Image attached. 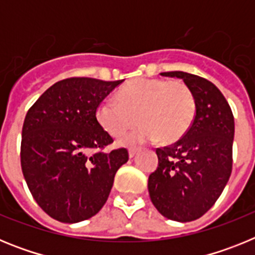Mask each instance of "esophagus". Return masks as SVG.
Segmentation results:
<instances>
[{
  "label": "esophagus",
  "instance_id": "esophagus-1",
  "mask_svg": "<svg viewBox=\"0 0 255 255\" xmlns=\"http://www.w3.org/2000/svg\"><path fill=\"white\" fill-rule=\"evenodd\" d=\"M136 148H129V157L130 158H132V157H134L135 155V153H136Z\"/></svg>",
  "mask_w": 255,
  "mask_h": 255
}]
</instances>
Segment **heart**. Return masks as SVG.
Segmentation results:
<instances>
[{"instance_id": "b5f03b06", "label": "heart", "mask_w": 255, "mask_h": 255, "mask_svg": "<svg viewBox=\"0 0 255 255\" xmlns=\"http://www.w3.org/2000/svg\"><path fill=\"white\" fill-rule=\"evenodd\" d=\"M119 101L106 98L97 107V120L103 129L117 138L139 121L143 125L124 135V144L145 143L159 138L173 143L188 132L197 114V101L182 82L163 79H136L123 87Z\"/></svg>"}]
</instances>
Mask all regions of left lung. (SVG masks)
<instances>
[{"label":"left lung","mask_w":255,"mask_h":255,"mask_svg":"<svg viewBox=\"0 0 255 255\" xmlns=\"http://www.w3.org/2000/svg\"><path fill=\"white\" fill-rule=\"evenodd\" d=\"M180 78L194 93V123L181 139L157 148L158 167L148 190L162 216L179 222L198 220L220 198L233 171L234 115L213 83L184 71L161 73Z\"/></svg>","instance_id":"1"}]
</instances>
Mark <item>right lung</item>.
Instances as JSON below:
<instances>
[{
  "label": "right lung",
  "mask_w": 255,
  "mask_h": 255,
  "mask_svg": "<svg viewBox=\"0 0 255 255\" xmlns=\"http://www.w3.org/2000/svg\"><path fill=\"white\" fill-rule=\"evenodd\" d=\"M123 80L69 78L48 88L29 108L21 132L22 175L38 206L75 224L93 217L110 195L125 148L102 152L114 139L97 120V107Z\"/></svg>",
  "instance_id": "1"
}]
</instances>
